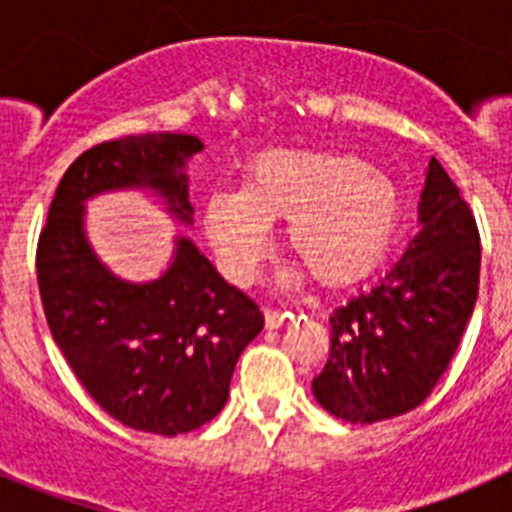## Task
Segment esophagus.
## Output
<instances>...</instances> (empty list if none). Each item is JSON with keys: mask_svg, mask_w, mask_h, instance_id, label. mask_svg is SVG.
I'll list each match as a JSON object with an SVG mask.
<instances>
[{"mask_svg": "<svg viewBox=\"0 0 512 512\" xmlns=\"http://www.w3.org/2000/svg\"><path fill=\"white\" fill-rule=\"evenodd\" d=\"M264 318H266V328H282V325H287L289 320L295 318L292 312H284V310H274V307H266L264 310Z\"/></svg>", "mask_w": 512, "mask_h": 512, "instance_id": "esophagus-1", "label": "esophagus"}]
</instances>
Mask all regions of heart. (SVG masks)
<instances>
[{
  "label": "heart",
  "instance_id": "b5f03b06",
  "mask_svg": "<svg viewBox=\"0 0 512 512\" xmlns=\"http://www.w3.org/2000/svg\"><path fill=\"white\" fill-rule=\"evenodd\" d=\"M312 277L346 284L384 256L397 223L392 184L359 158L328 151H271L256 158L243 189L205 202V233L220 271L238 287L256 282L271 251V220Z\"/></svg>",
  "mask_w": 512,
  "mask_h": 512
}]
</instances>
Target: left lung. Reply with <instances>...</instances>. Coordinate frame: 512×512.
<instances>
[{"label": "left lung", "instance_id": "obj_1", "mask_svg": "<svg viewBox=\"0 0 512 512\" xmlns=\"http://www.w3.org/2000/svg\"><path fill=\"white\" fill-rule=\"evenodd\" d=\"M479 228L431 158L420 230L372 289L330 312V348L312 395L336 418L377 423L410 413L449 369L479 289Z\"/></svg>", "mask_w": 512, "mask_h": 512}]
</instances>
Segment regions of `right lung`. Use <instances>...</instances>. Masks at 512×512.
Listing matches in <instances>:
<instances>
[{
    "instance_id": "right-lung-1",
    "label": "right lung",
    "mask_w": 512,
    "mask_h": 512,
    "mask_svg": "<svg viewBox=\"0 0 512 512\" xmlns=\"http://www.w3.org/2000/svg\"><path fill=\"white\" fill-rule=\"evenodd\" d=\"M194 135L146 133L81 153L53 194L35 269L53 341L99 408L135 431L179 436L223 410L243 348L264 312L189 241L151 284H125L94 259L81 202L104 189L153 187L189 220L184 158Z\"/></svg>"
}]
</instances>
